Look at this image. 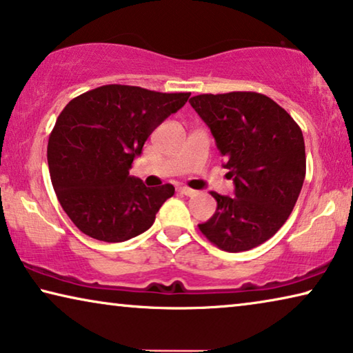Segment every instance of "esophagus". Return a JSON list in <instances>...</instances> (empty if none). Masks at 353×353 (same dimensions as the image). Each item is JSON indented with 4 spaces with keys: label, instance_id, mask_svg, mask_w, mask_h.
<instances>
[{
    "label": "esophagus",
    "instance_id": "esophagus-1",
    "mask_svg": "<svg viewBox=\"0 0 353 353\" xmlns=\"http://www.w3.org/2000/svg\"><path fill=\"white\" fill-rule=\"evenodd\" d=\"M180 192H183L184 195H195V192H197V191H194V189L188 188V186H181L180 188Z\"/></svg>",
    "mask_w": 353,
    "mask_h": 353
}]
</instances>
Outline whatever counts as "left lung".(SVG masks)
I'll return each instance as SVG.
<instances>
[{"label": "left lung", "instance_id": "left-lung-1", "mask_svg": "<svg viewBox=\"0 0 353 353\" xmlns=\"http://www.w3.org/2000/svg\"><path fill=\"white\" fill-rule=\"evenodd\" d=\"M189 102L235 184L232 197L211 192L218 208L199 229L222 251H249L270 240L295 207L306 175L301 129L273 99L252 91L199 94Z\"/></svg>", "mask_w": 353, "mask_h": 353}]
</instances>
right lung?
Masks as SVG:
<instances>
[{"instance_id": "add662e5", "label": "right lung", "mask_w": 353, "mask_h": 353, "mask_svg": "<svg viewBox=\"0 0 353 353\" xmlns=\"http://www.w3.org/2000/svg\"><path fill=\"white\" fill-rule=\"evenodd\" d=\"M189 96L104 85L63 108L48 137V170L59 203L80 232L121 243L153 225L175 188H146L129 169L150 134Z\"/></svg>"}]
</instances>
